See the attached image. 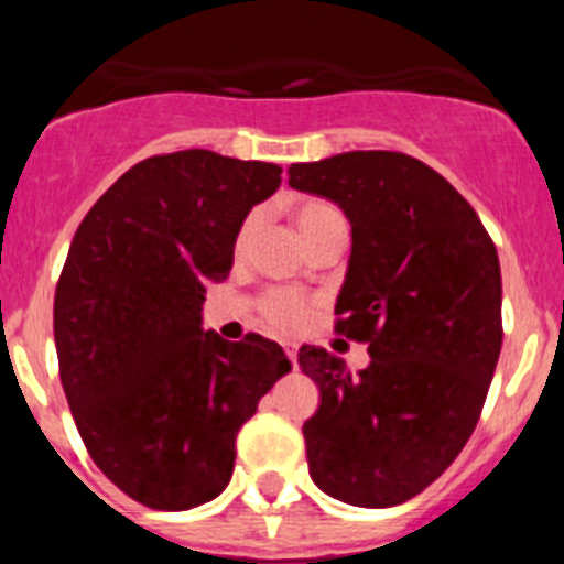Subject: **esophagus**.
<instances>
[{
	"label": "esophagus",
	"instance_id": "1",
	"mask_svg": "<svg viewBox=\"0 0 564 564\" xmlns=\"http://www.w3.org/2000/svg\"><path fill=\"white\" fill-rule=\"evenodd\" d=\"M282 347H285V356L291 358V364H293V367H296V344L285 341V344H282Z\"/></svg>",
	"mask_w": 564,
	"mask_h": 564
}]
</instances>
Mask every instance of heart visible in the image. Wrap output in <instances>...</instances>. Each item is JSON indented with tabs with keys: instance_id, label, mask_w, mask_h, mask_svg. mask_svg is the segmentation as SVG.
<instances>
[{
	"instance_id": "obj_1",
	"label": "heart",
	"mask_w": 564,
	"mask_h": 564,
	"mask_svg": "<svg viewBox=\"0 0 564 564\" xmlns=\"http://www.w3.org/2000/svg\"><path fill=\"white\" fill-rule=\"evenodd\" d=\"M291 217L296 231L305 239V246L313 237H318V234L325 231V228L344 223L341 212L327 200H299L296 206L291 208ZM253 231H257V217H248L237 234V248H246V242L253 237ZM259 313H262V318H265L273 330L293 333L305 325L307 302L299 296V293L273 288V291H268L265 296L259 299Z\"/></svg>"
}]
</instances>
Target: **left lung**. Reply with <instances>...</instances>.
I'll return each instance as SVG.
<instances>
[{
	"instance_id": "8db88e82",
	"label": "left lung",
	"mask_w": 564,
	"mask_h": 564,
	"mask_svg": "<svg viewBox=\"0 0 564 564\" xmlns=\"http://www.w3.org/2000/svg\"><path fill=\"white\" fill-rule=\"evenodd\" d=\"M291 186L338 203L352 228L336 333L370 367L305 344L322 392L305 421L307 468L361 508L412 500L452 466L480 421L502 347V279L480 217L446 177L403 152L293 163Z\"/></svg>"
}]
</instances>
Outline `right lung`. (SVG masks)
Instances as JSON below:
<instances>
[{"instance_id":"add662e5","label":"right lung","mask_w":564,"mask_h":564,"mask_svg":"<svg viewBox=\"0 0 564 564\" xmlns=\"http://www.w3.org/2000/svg\"><path fill=\"white\" fill-rule=\"evenodd\" d=\"M279 174L208 149L154 154L98 197L69 246L53 302L64 395L96 466L158 511L220 495L239 426L291 370L271 338L226 341L200 316Z\"/></svg>"}]
</instances>
